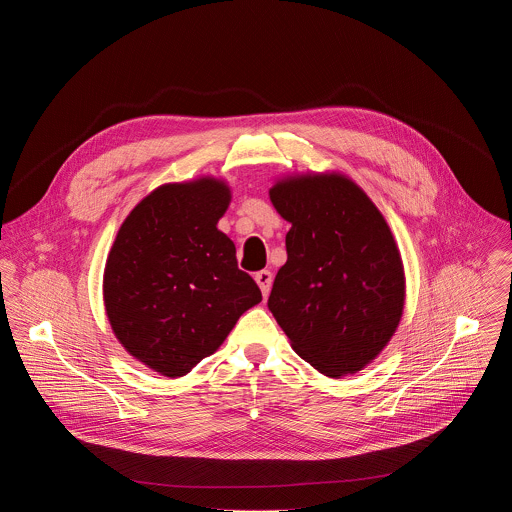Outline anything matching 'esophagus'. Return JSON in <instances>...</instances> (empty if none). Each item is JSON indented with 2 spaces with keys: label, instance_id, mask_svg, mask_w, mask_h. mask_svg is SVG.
I'll return each mask as SVG.
<instances>
[{
  "label": "esophagus",
  "instance_id": "34e87169",
  "mask_svg": "<svg viewBox=\"0 0 512 512\" xmlns=\"http://www.w3.org/2000/svg\"><path fill=\"white\" fill-rule=\"evenodd\" d=\"M255 281H257V285L261 287V294H263V298H267V296H269V291H271L273 273H271L269 269H261V271H257V273H255Z\"/></svg>",
  "mask_w": 512,
  "mask_h": 512
}]
</instances>
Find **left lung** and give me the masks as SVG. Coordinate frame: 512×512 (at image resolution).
Returning <instances> with one entry per match:
<instances>
[{
	"instance_id": "1",
	"label": "left lung",
	"mask_w": 512,
	"mask_h": 512,
	"mask_svg": "<svg viewBox=\"0 0 512 512\" xmlns=\"http://www.w3.org/2000/svg\"><path fill=\"white\" fill-rule=\"evenodd\" d=\"M291 223L287 261L267 306L294 350L326 377L358 373L395 334L405 275L379 208L340 174L287 178L269 190Z\"/></svg>"
}]
</instances>
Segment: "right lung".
I'll list each match as a JSON object with an SVG mask.
<instances>
[{"label": "right lung", "instance_id": "1", "mask_svg": "<svg viewBox=\"0 0 512 512\" xmlns=\"http://www.w3.org/2000/svg\"><path fill=\"white\" fill-rule=\"evenodd\" d=\"M229 202V186L214 178L160 186L129 212L109 251L103 300L111 328L164 377L190 373L261 302L233 241L216 229Z\"/></svg>", "mask_w": 512, "mask_h": 512}]
</instances>
